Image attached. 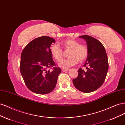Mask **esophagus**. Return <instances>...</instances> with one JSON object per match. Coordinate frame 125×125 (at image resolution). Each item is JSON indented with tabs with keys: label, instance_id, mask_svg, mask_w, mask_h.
Here are the masks:
<instances>
[{
	"label": "esophagus",
	"instance_id": "obj_1",
	"mask_svg": "<svg viewBox=\"0 0 125 125\" xmlns=\"http://www.w3.org/2000/svg\"><path fill=\"white\" fill-rule=\"evenodd\" d=\"M68 70H69V69H62V71H63V72H66V71H68Z\"/></svg>",
	"mask_w": 125,
	"mask_h": 125
}]
</instances>
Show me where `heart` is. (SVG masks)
Returning a JSON list of instances; mask_svg holds the SVG:
<instances>
[{
    "label": "heart",
    "mask_w": 125,
    "mask_h": 125,
    "mask_svg": "<svg viewBox=\"0 0 125 125\" xmlns=\"http://www.w3.org/2000/svg\"><path fill=\"white\" fill-rule=\"evenodd\" d=\"M62 47L66 51H69L67 56L68 58L62 60L59 66L63 68H68L78 63L82 62L87 59L89 55L88 46L84 44H80L79 41L68 39L61 42ZM52 56L57 62H60L62 58L63 51L58 45L54 44L50 48Z\"/></svg>",
    "instance_id": "heart-1"
}]
</instances>
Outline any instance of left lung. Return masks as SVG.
I'll return each instance as SVG.
<instances>
[{"label": "left lung", "mask_w": 125, "mask_h": 125, "mask_svg": "<svg viewBox=\"0 0 125 125\" xmlns=\"http://www.w3.org/2000/svg\"><path fill=\"white\" fill-rule=\"evenodd\" d=\"M84 39L89 49V55L83 66L79 68L78 77L73 79L74 86L84 93H90L99 89L103 84L108 69V61L105 48L99 41L89 35Z\"/></svg>", "instance_id": "1"}]
</instances>
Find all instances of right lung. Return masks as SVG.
Returning a JSON list of instances; mask_svg holds the SVG:
<instances>
[{
    "mask_svg": "<svg viewBox=\"0 0 125 125\" xmlns=\"http://www.w3.org/2000/svg\"><path fill=\"white\" fill-rule=\"evenodd\" d=\"M55 42L51 37L41 36L30 42L22 51L21 73L27 88L35 93L46 94L52 92L61 73L50 52L51 45Z\"/></svg>",
    "mask_w": 125,
    "mask_h": 125,
    "instance_id": "obj_1",
    "label": "right lung"
}]
</instances>
